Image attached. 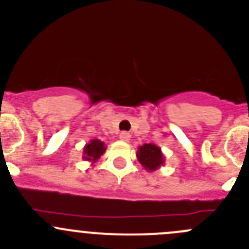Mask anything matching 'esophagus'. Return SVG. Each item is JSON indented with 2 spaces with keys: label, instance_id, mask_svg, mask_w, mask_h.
Returning <instances> with one entry per match:
<instances>
[{
  "label": "esophagus",
  "instance_id": "1",
  "mask_svg": "<svg viewBox=\"0 0 249 249\" xmlns=\"http://www.w3.org/2000/svg\"><path fill=\"white\" fill-rule=\"evenodd\" d=\"M119 139L122 141H124V142H129L130 139H131V135H130L129 132H126V131H123L122 134L119 135Z\"/></svg>",
  "mask_w": 249,
  "mask_h": 249
}]
</instances>
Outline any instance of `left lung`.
I'll use <instances>...</instances> for the list:
<instances>
[{
  "mask_svg": "<svg viewBox=\"0 0 249 249\" xmlns=\"http://www.w3.org/2000/svg\"><path fill=\"white\" fill-rule=\"evenodd\" d=\"M136 157L143 169L148 172L157 171L165 165V155L161 152V148L153 143H144L143 145H140Z\"/></svg>",
  "mask_w": 249,
  "mask_h": 249,
  "instance_id": "obj_1",
  "label": "left lung"
}]
</instances>
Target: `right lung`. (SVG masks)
<instances>
[{
  "instance_id": "obj_1",
  "label": "right lung",
  "mask_w": 249,
  "mask_h": 249,
  "mask_svg": "<svg viewBox=\"0 0 249 249\" xmlns=\"http://www.w3.org/2000/svg\"><path fill=\"white\" fill-rule=\"evenodd\" d=\"M106 149L107 145L105 144V142L97 139L91 140L83 148V159L92 164V162L97 161L101 158V155L105 154Z\"/></svg>"
}]
</instances>
